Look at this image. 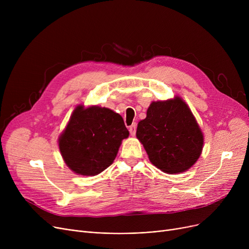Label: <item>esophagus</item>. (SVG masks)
Returning <instances> with one entry per match:
<instances>
[{"label": "esophagus", "instance_id": "esophagus-1", "mask_svg": "<svg viewBox=\"0 0 249 249\" xmlns=\"http://www.w3.org/2000/svg\"><path fill=\"white\" fill-rule=\"evenodd\" d=\"M129 132L131 134V136H135L136 134V123H133L131 126L129 127Z\"/></svg>", "mask_w": 249, "mask_h": 249}]
</instances>
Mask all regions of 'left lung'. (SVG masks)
<instances>
[{
  "label": "left lung",
  "mask_w": 249,
  "mask_h": 249,
  "mask_svg": "<svg viewBox=\"0 0 249 249\" xmlns=\"http://www.w3.org/2000/svg\"><path fill=\"white\" fill-rule=\"evenodd\" d=\"M137 139L150 162L168 175L184 173L201 156L204 134L188 104L176 96L152 102L138 122Z\"/></svg>",
  "instance_id": "obj_1"
}]
</instances>
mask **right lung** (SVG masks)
<instances>
[{"label": "right lung", "mask_w": 249, "mask_h": 249, "mask_svg": "<svg viewBox=\"0 0 249 249\" xmlns=\"http://www.w3.org/2000/svg\"><path fill=\"white\" fill-rule=\"evenodd\" d=\"M128 136L119 114L97 105L85 107L80 104L58 137V147L74 174L91 177L113 163L122 140Z\"/></svg>", "instance_id": "obj_1"}]
</instances>
